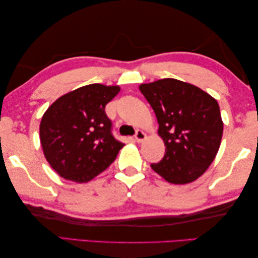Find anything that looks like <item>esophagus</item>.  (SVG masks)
<instances>
[{
  "label": "esophagus",
  "mask_w": 258,
  "mask_h": 258,
  "mask_svg": "<svg viewBox=\"0 0 258 258\" xmlns=\"http://www.w3.org/2000/svg\"><path fill=\"white\" fill-rule=\"evenodd\" d=\"M145 138H146V135L144 132H142V130H137L136 134H135V139H136V142L138 143H142Z\"/></svg>",
  "instance_id": "esophagus-1"
}]
</instances>
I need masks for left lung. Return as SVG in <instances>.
Returning a JSON list of instances; mask_svg holds the SVG:
<instances>
[{
	"mask_svg": "<svg viewBox=\"0 0 258 258\" xmlns=\"http://www.w3.org/2000/svg\"><path fill=\"white\" fill-rule=\"evenodd\" d=\"M139 90L157 115L166 152L152 163L169 183L187 184L199 178L216 157L223 136L217 100L193 84L176 79L143 83Z\"/></svg>",
	"mask_w": 258,
	"mask_h": 258,
	"instance_id": "left-lung-1",
	"label": "left lung"
}]
</instances>
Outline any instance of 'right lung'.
<instances>
[{"mask_svg": "<svg viewBox=\"0 0 258 258\" xmlns=\"http://www.w3.org/2000/svg\"><path fill=\"white\" fill-rule=\"evenodd\" d=\"M117 86L88 84L69 92L46 109L40 124L44 157L59 176L86 183L115 160L123 143L112 135L105 106Z\"/></svg>", "mask_w": 258, "mask_h": 258, "instance_id": "right-lung-1", "label": "right lung"}]
</instances>
